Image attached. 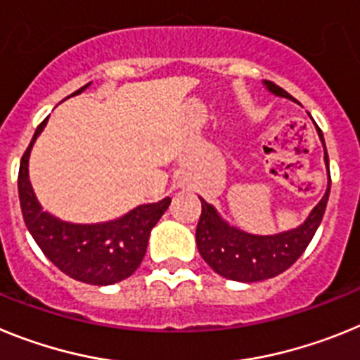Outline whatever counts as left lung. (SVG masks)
Returning <instances> with one entry per match:
<instances>
[{
  "mask_svg": "<svg viewBox=\"0 0 360 360\" xmlns=\"http://www.w3.org/2000/svg\"><path fill=\"white\" fill-rule=\"evenodd\" d=\"M264 85L279 98L293 99L286 90H283L271 81H264ZM315 128H317V134L324 146L328 188L323 199L310 212L308 219L301 226L292 228L288 232L275 233V236H254V233L243 232L236 226H230L217 214L214 206L199 198L202 210L198 230H195V243H198L201 257L208 262V266L215 274L223 275L226 279L239 281V283H257V281L270 279V277L288 270L293 262L301 257L306 246L310 245L319 224L323 221L331 186L330 159H328L324 137L317 124Z\"/></svg>",
  "mask_w": 360,
  "mask_h": 360,
  "instance_id": "1",
  "label": "left lung"
}]
</instances>
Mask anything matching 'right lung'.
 <instances>
[{
    "instance_id": "obj_1",
    "label": "right lung",
    "mask_w": 360,
    "mask_h": 360,
    "mask_svg": "<svg viewBox=\"0 0 360 360\" xmlns=\"http://www.w3.org/2000/svg\"><path fill=\"white\" fill-rule=\"evenodd\" d=\"M90 85V83H89ZM89 85L72 94L77 96ZM46 117L36 128L29 148L20 162L18 192L25 224L49 261L79 283L106 286L127 279L141 264L148 237L161 215L170 206V198L139 205L123 217L98 224H74L43 212L29 181V158L34 141L45 128Z\"/></svg>"
}]
</instances>
